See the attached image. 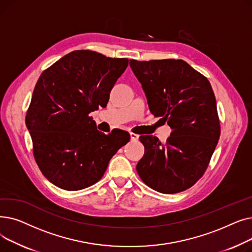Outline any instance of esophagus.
<instances>
[{
    "instance_id": "esophagus-1",
    "label": "esophagus",
    "mask_w": 252,
    "mask_h": 252,
    "mask_svg": "<svg viewBox=\"0 0 252 252\" xmlns=\"http://www.w3.org/2000/svg\"><path fill=\"white\" fill-rule=\"evenodd\" d=\"M129 136H130V140L131 141H137L139 139V136L135 133H129Z\"/></svg>"
}]
</instances>
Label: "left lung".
<instances>
[{
    "label": "left lung",
    "mask_w": 252,
    "mask_h": 252,
    "mask_svg": "<svg viewBox=\"0 0 252 252\" xmlns=\"http://www.w3.org/2000/svg\"><path fill=\"white\" fill-rule=\"evenodd\" d=\"M142 85L151 113L173 129L165 144L141 136L145 153L137 164L151 189L174 194L192 187L209 164L220 125L208 79L184 60H129Z\"/></svg>",
    "instance_id": "obj_1"
}]
</instances>
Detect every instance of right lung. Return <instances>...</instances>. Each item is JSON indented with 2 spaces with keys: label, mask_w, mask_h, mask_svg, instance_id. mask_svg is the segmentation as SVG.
I'll use <instances>...</instances> for the list:
<instances>
[{
  "label": "right lung",
  "mask_w": 252,
  "mask_h": 252,
  "mask_svg": "<svg viewBox=\"0 0 252 252\" xmlns=\"http://www.w3.org/2000/svg\"><path fill=\"white\" fill-rule=\"evenodd\" d=\"M128 59L90 50L65 55L44 70L25 123L42 174L55 186L77 191L97 183L112 156L129 141L127 131L105 135L89 114L106 107Z\"/></svg>",
  "instance_id": "1"
}]
</instances>
